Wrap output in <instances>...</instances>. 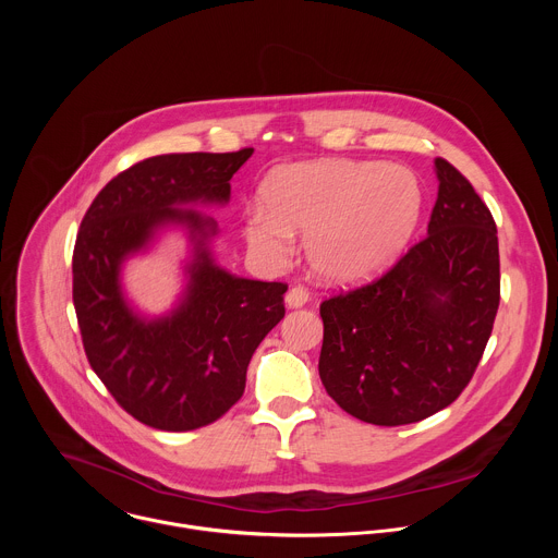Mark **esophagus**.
Wrapping results in <instances>:
<instances>
[{"label":"esophagus","instance_id":"obj_1","mask_svg":"<svg viewBox=\"0 0 558 558\" xmlns=\"http://www.w3.org/2000/svg\"><path fill=\"white\" fill-rule=\"evenodd\" d=\"M284 302H287V306L289 308H300V306H304L306 302H308V289L306 287H291L289 291H287V295H284Z\"/></svg>","mask_w":558,"mask_h":558}]
</instances>
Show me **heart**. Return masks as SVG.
I'll list each match as a JSON object with an SVG mask.
<instances>
[{
    "mask_svg": "<svg viewBox=\"0 0 558 558\" xmlns=\"http://www.w3.org/2000/svg\"><path fill=\"white\" fill-rule=\"evenodd\" d=\"M260 198L245 222L252 250L278 260L300 229L313 271L331 282H360L386 269L422 211L413 172L347 158L280 168L265 181Z\"/></svg>",
    "mask_w": 558,
    "mask_h": 558,
    "instance_id": "b5f03b06",
    "label": "heart"
}]
</instances>
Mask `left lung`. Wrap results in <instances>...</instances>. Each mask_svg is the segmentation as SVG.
Returning <instances> with one entry per match:
<instances>
[{
	"mask_svg": "<svg viewBox=\"0 0 558 558\" xmlns=\"http://www.w3.org/2000/svg\"><path fill=\"white\" fill-rule=\"evenodd\" d=\"M428 233L381 278L320 304V379L336 404L375 426L422 422L472 379L501 295L497 225L446 158Z\"/></svg>",
	"mask_w": 558,
	"mask_h": 558,
	"instance_id": "obj_1",
	"label": "left lung"
}]
</instances>
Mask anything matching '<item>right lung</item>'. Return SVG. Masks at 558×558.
<instances>
[{
    "label": "right lung",
    "mask_w": 558,
    "mask_h": 558,
    "mask_svg": "<svg viewBox=\"0 0 558 558\" xmlns=\"http://www.w3.org/2000/svg\"><path fill=\"white\" fill-rule=\"evenodd\" d=\"M254 147L161 154L114 177L88 207L72 254V302L93 371L145 426L185 433L222 417L245 392L247 366L284 317V282L231 276L209 252L216 220L194 203L225 205ZM166 223L191 231L195 260L180 306L147 322L120 291V265Z\"/></svg>",
    "instance_id": "add662e5"
}]
</instances>
